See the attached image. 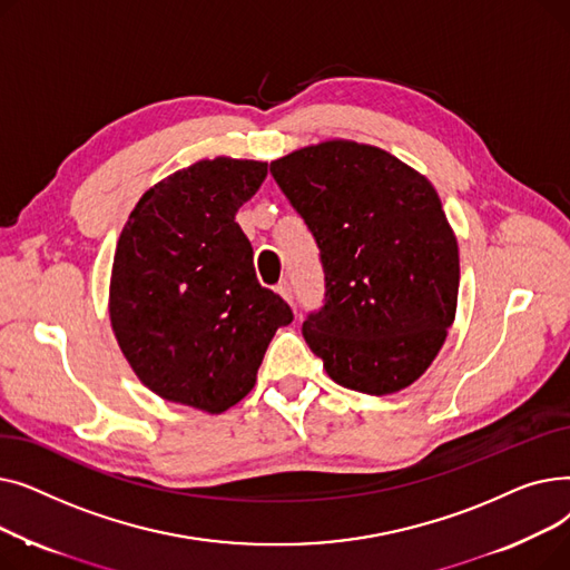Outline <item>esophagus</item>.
I'll return each instance as SVG.
<instances>
[{"label": "esophagus", "instance_id": "1", "mask_svg": "<svg viewBox=\"0 0 570 570\" xmlns=\"http://www.w3.org/2000/svg\"><path fill=\"white\" fill-rule=\"evenodd\" d=\"M277 293L284 297V301L293 307V288H291V284L288 282H282L279 286H277Z\"/></svg>", "mask_w": 570, "mask_h": 570}]
</instances>
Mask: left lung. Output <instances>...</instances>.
Listing matches in <instances>:
<instances>
[{
	"label": "left lung",
	"instance_id": "left-lung-1",
	"mask_svg": "<svg viewBox=\"0 0 570 570\" xmlns=\"http://www.w3.org/2000/svg\"><path fill=\"white\" fill-rule=\"evenodd\" d=\"M321 249L325 301L303 337L335 383L391 395L455 321L458 237L432 183L381 147L325 140L269 164Z\"/></svg>",
	"mask_w": 570,
	"mask_h": 570
}]
</instances>
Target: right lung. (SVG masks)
I'll use <instances>...</instances> for the list:
<instances>
[{
	"instance_id": "1",
	"label": "right lung",
	"mask_w": 570,
	"mask_h": 570,
	"mask_svg": "<svg viewBox=\"0 0 570 570\" xmlns=\"http://www.w3.org/2000/svg\"><path fill=\"white\" fill-rule=\"evenodd\" d=\"M265 161L203 159L136 203L117 239L110 325L136 376L168 402L222 413L256 383L291 307L256 279L237 209Z\"/></svg>"
}]
</instances>
